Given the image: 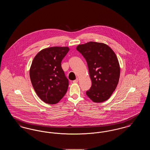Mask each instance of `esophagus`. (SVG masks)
Returning <instances> with one entry per match:
<instances>
[{
    "instance_id": "1",
    "label": "esophagus",
    "mask_w": 150,
    "mask_h": 150,
    "mask_svg": "<svg viewBox=\"0 0 150 150\" xmlns=\"http://www.w3.org/2000/svg\"><path fill=\"white\" fill-rule=\"evenodd\" d=\"M79 81V79L78 78H76V79H75V80H74L73 81V83H77Z\"/></svg>"
}]
</instances>
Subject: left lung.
Listing matches in <instances>:
<instances>
[{
  "label": "left lung",
  "instance_id": "left-lung-1",
  "mask_svg": "<svg viewBox=\"0 0 150 150\" xmlns=\"http://www.w3.org/2000/svg\"><path fill=\"white\" fill-rule=\"evenodd\" d=\"M76 50L86 59L92 80L86 94L96 103L108 100L117 86L120 74L114 52L107 44L94 42L79 44Z\"/></svg>",
  "mask_w": 150,
  "mask_h": 150
}]
</instances>
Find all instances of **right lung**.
<instances>
[{"mask_svg": "<svg viewBox=\"0 0 150 150\" xmlns=\"http://www.w3.org/2000/svg\"><path fill=\"white\" fill-rule=\"evenodd\" d=\"M70 49L53 47L40 50L30 69V77L38 97L46 103L56 104L66 93L69 80L61 67V61Z\"/></svg>", "mask_w": 150, "mask_h": 150, "instance_id": "add662e5", "label": "right lung"}]
</instances>
